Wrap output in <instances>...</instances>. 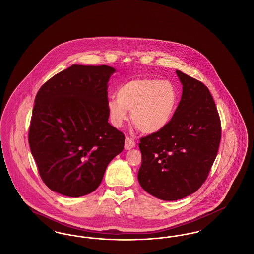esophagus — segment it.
Listing matches in <instances>:
<instances>
[{"label": "esophagus", "instance_id": "esophagus-1", "mask_svg": "<svg viewBox=\"0 0 254 254\" xmlns=\"http://www.w3.org/2000/svg\"><path fill=\"white\" fill-rule=\"evenodd\" d=\"M135 146V142L133 141L131 138L129 137H126V141H125V149L129 150Z\"/></svg>", "mask_w": 254, "mask_h": 254}]
</instances>
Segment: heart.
<instances>
[{"mask_svg": "<svg viewBox=\"0 0 254 254\" xmlns=\"http://www.w3.org/2000/svg\"><path fill=\"white\" fill-rule=\"evenodd\" d=\"M178 104L176 87L169 81L134 79L119 87L107 102L109 119L121 127L131 111V121L145 134L157 133L171 121Z\"/></svg>", "mask_w": 254, "mask_h": 254, "instance_id": "1", "label": "heart"}]
</instances>
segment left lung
I'll use <instances>...</instances> for the list:
<instances>
[{"label": "left lung", "mask_w": 254, "mask_h": 254, "mask_svg": "<svg viewBox=\"0 0 254 254\" xmlns=\"http://www.w3.org/2000/svg\"><path fill=\"white\" fill-rule=\"evenodd\" d=\"M183 85L169 125L140 139L138 181L147 193L175 201L194 193L205 181L217 155L221 123L208 88L176 70Z\"/></svg>", "instance_id": "left-lung-1"}]
</instances>
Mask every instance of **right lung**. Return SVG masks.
<instances>
[{
    "label": "right lung",
    "instance_id": "add662e5",
    "mask_svg": "<svg viewBox=\"0 0 254 254\" xmlns=\"http://www.w3.org/2000/svg\"><path fill=\"white\" fill-rule=\"evenodd\" d=\"M109 65L72 64L41 86L28 132L31 154L49 189L68 197L91 193L125 135L109 123Z\"/></svg>",
    "mask_w": 254,
    "mask_h": 254
}]
</instances>
